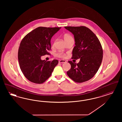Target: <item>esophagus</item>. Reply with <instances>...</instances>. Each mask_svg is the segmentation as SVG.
Returning <instances> with one entry per match:
<instances>
[{
  "label": "esophagus",
  "instance_id": "esophagus-1",
  "mask_svg": "<svg viewBox=\"0 0 122 122\" xmlns=\"http://www.w3.org/2000/svg\"><path fill=\"white\" fill-rule=\"evenodd\" d=\"M66 61L65 60H60L59 61V63H66Z\"/></svg>",
  "mask_w": 122,
  "mask_h": 122
}]
</instances>
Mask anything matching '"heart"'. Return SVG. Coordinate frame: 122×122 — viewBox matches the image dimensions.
<instances>
[{"instance_id":"1","label":"heart","mask_w":122,"mask_h":122,"mask_svg":"<svg viewBox=\"0 0 122 122\" xmlns=\"http://www.w3.org/2000/svg\"><path fill=\"white\" fill-rule=\"evenodd\" d=\"M64 40L66 41V42H67L68 41H69L70 40H71V39H73V37L70 35L68 34H65V35H64ZM55 56L57 57L60 58H64L66 57V54L63 52H57V53H55Z\"/></svg>"}]
</instances>
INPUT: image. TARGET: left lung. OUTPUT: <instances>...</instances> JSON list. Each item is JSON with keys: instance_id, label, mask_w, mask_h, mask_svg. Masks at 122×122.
<instances>
[{"instance_id": "1", "label": "left lung", "mask_w": 122, "mask_h": 122, "mask_svg": "<svg viewBox=\"0 0 122 122\" xmlns=\"http://www.w3.org/2000/svg\"><path fill=\"white\" fill-rule=\"evenodd\" d=\"M74 36L76 46L72 51V59L80 58L76 64L68 62L71 69L67 74L77 83L91 79L97 72L103 58V50L98 38L90 30L84 26H65Z\"/></svg>"}]
</instances>
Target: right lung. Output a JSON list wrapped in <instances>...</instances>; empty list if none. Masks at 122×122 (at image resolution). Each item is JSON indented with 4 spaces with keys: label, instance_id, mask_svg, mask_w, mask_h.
<instances>
[{
    "label": "right lung",
    "instance_id": "1",
    "mask_svg": "<svg viewBox=\"0 0 122 122\" xmlns=\"http://www.w3.org/2000/svg\"><path fill=\"white\" fill-rule=\"evenodd\" d=\"M61 27H39L26 35L21 41L18 58L25 77L36 84H42L51 76L58 60L47 61L41 59L51 50V39Z\"/></svg>",
    "mask_w": 122,
    "mask_h": 122
}]
</instances>
